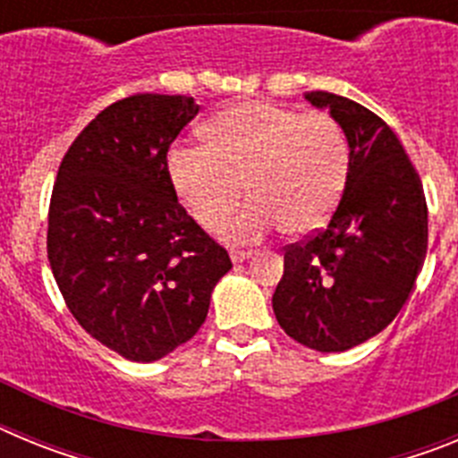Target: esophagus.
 I'll use <instances>...</instances> for the list:
<instances>
[{"label":"esophagus","instance_id":"obj_1","mask_svg":"<svg viewBox=\"0 0 458 458\" xmlns=\"http://www.w3.org/2000/svg\"><path fill=\"white\" fill-rule=\"evenodd\" d=\"M229 257H232L233 264H241V261H245V259L252 257V250H232V252H229Z\"/></svg>","mask_w":458,"mask_h":458}]
</instances>
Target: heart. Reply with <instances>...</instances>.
<instances>
[{"instance_id": "1", "label": "heart", "mask_w": 458, "mask_h": 458, "mask_svg": "<svg viewBox=\"0 0 458 458\" xmlns=\"http://www.w3.org/2000/svg\"><path fill=\"white\" fill-rule=\"evenodd\" d=\"M351 148L337 119L286 105L248 100L204 125V147H174L169 176L194 220L216 229L242 199H254L225 225L232 241H259L284 225L310 233L327 222L346 188Z\"/></svg>"}]
</instances>
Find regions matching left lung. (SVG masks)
<instances>
[{"label":"left lung","mask_w":458,"mask_h":458,"mask_svg":"<svg viewBox=\"0 0 458 458\" xmlns=\"http://www.w3.org/2000/svg\"><path fill=\"white\" fill-rule=\"evenodd\" d=\"M346 132V188L323 229L284 248L273 293L291 339L321 351L353 349L390 326L427 257V199L399 137L371 109L337 93H305Z\"/></svg>","instance_id":"left-lung-1"}]
</instances>
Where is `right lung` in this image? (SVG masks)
<instances>
[{
    "instance_id": "add662e5",
    "label": "right lung",
    "mask_w": 458,
    "mask_h": 458,
    "mask_svg": "<svg viewBox=\"0 0 458 458\" xmlns=\"http://www.w3.org/2000/svg\"><path fill=\"white\" fill-rule=\"evenodd\" d=\"M199 105L135 93L75 137L52 188L47 259L68 310L107 349L153 362L194 337L232 268L179 204L167 151Z\"/></svg>"
}]
</instances>
